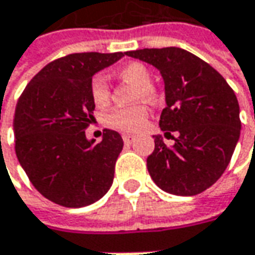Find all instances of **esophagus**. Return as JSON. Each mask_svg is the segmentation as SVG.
<instances>
[{"instance_id": "obj_1", "label": "esophagus", "mask_w": 255, "mask_h": 255, "mask_svg": "<svg viewBox=\"0 0 255 255\" xmlns=\"http://www.w3.org/2000/svg\"><path fill=\"white\" fill-rule=\"evenodd\" d=\"M122 137H123V142L125 143H132L133 139H134L132 134H123Z\"/></svg>"}]
</instances>
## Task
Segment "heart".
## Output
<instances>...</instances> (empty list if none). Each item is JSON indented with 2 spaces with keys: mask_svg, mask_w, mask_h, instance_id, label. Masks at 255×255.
I'll return each instance as SVG.
<instances>
[{
  "mask_svg": "<svg viewBox=\"0 0 255 255\" xmlns=\"http://www.w3.org/2000/svg\"><path fill=\"white\" fill-rule=\"evenodd\" d=\"M118 76L136 86L133 92V101L154 102L157 99V89L150 84V72L140 62H129L118 71ZM89 95L98 108L106 106L111 101V88L105 78L95 75L89 84ZM147 121V109L143 105H134L129 108H116L105 116V122L109 128L123 133H134L140 130Z\"/></svg>",
  "mask_w": 255,
  "mask_h": 255,
  "instance_id": "1",
  "label": "heart"
}]
</instances>
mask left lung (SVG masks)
<instances>
[{"label":"left lung","mask_w":255,"mask_h":255,"mask_svg":"<svg viewBox=\"0 0 255 255\" xmlns=\"http://www.w3.org/2000/svg\"><path fill=\"white\" fill-rule=\"evenodd\" d=\"M126 55L156 66L166 103L159 125L177 133L167 147L154 136L147 157L153 181L170 194L196 196L221 177L231 160L241 129L236 93L213 66L181 48H144Z\"/></svg>","instance_id":"8db88e82"}]
</instances>
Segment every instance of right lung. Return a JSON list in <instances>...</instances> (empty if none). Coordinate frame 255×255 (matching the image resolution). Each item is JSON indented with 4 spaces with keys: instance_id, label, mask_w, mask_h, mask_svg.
Instances as JSON below:
<instances>
[{
    "instance_id": "obj_1",
    "label": "right lung",
    "mask_w": 255,
    "mask_h": 255,
    "mask_svg": "<svg viewBox=\"0 0 255 255\" xmlns=\"http://www.w3.org/2000/svg\"><path fill=\"white\" fill-rule=\"evenodd\" d=\"M123 52H81L44 66L21 93L14 115L15 153L29 181L48 200L78 209L108 193L122 136L105 129L102 142L88 140L95 103L89 84L95 72Z\"/></svg>"
}]
</instances>
